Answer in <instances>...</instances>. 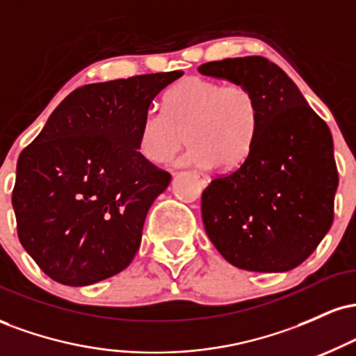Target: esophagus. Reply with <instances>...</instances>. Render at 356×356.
Returning a JSON list of instances; mask_svg holds the SVG:
<instances>
[{
    "mask_svg": "<svg viewBox=\"0 0 356 356\" xmlns=\"http://www.w3.org/2000/svg\"><path fill=\"white\" fill-rule=\"evenodd\" d=\"M195 174H197V175H199V179H201V184H202V186H207V184H209V181H211L209 175L204 174V172H195Z\"/></svg>",
    "mask_w": 356,
    "mask_h": 356,
    "instance_id": "34e87169",
    "label": "esophagus"
}]
</instances>
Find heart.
Wrapping results in <instances>:
<instances>
[{
    "instance_id": "1",
    "label": "heart",
    "mask_w": 356,
    "mask_h": 356,
    "mask_svg": "<svg viewBox=\"0 0 356 356\" xmlns=\"http://www.w3.org/2000/svg\"><path fill=\"white\" fill-rule=\"evenodd\" d=\"M261 124L259 100L243 83L189 76L165 95V112L147 110L138 125L142 157L164 164L177 152L186 134L181 165L239 167L251 154Z\"/></svg>"
}]
</instances>
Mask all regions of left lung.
I'll return each instance as SVG.
<instances>
[{
    "label": "left lung",
    "instance_id": "left-lung-1",
    "mask_svg": "<svg viewBox=\"0 0 356 356\" xmlns=\"http://www.w3.org/2000/svg\"><path fill=\"white\" fill-rule=\"evenodd\" d=\"M199 72L246 85L261 108L249 157L202 192V222L211 243L246 271L300 266L333 222L338 170L328 125L295 81L263 56L209 61Z\"/></svg>",
    "mask_w": 356,
    "mask_h": 356
}]
</instances>
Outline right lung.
Here are the masks:
<instances>
[{
  "label": "right lung",
  "instance_id": "add662e5",
  "mask_svg": "<svg viewBox=\"0 0 356 356\" xmlns=\"http://www.w3.org/2000/svg\"><path fill=\"white\" fill-rule=\"evenodd\" d=\"M182 75L150 73L73 90L19 154L11 197L18 238L56 283H99L134 259L147 212L170 182L138 152V125Z\"/></svg>",
  "mask_w": 356,
  "mask_h": 356
}]
</instances>
